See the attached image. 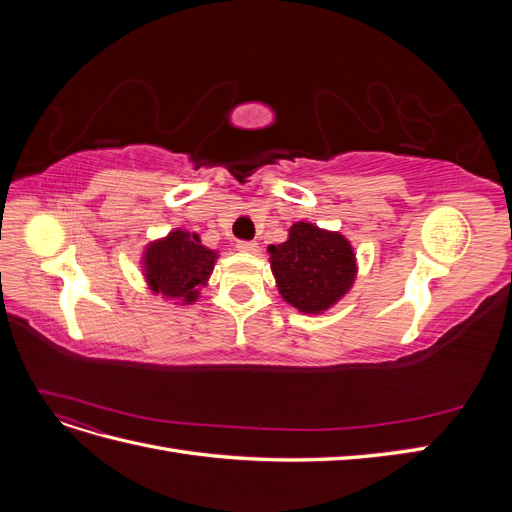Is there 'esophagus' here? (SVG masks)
Returning a JSON list of instances; mask_svg holds the SVG:
<instances>
[{
  "label": "esophagus",
  "mask_w": 512,
  "mask_h": 512,
  "mask_svg": "<svg viewBox=\"0 0 512 512\" xmlns=\"http://www.w3.org/2000/svg\"><path fill=\"white\" fill-rule=\"evenodd\" d=\"M239 252H247V254H256L258 252V243L256 241H239L237 243Z\"/></svg>",
  "instance_id": "esophagus-1"
}]
</instances>
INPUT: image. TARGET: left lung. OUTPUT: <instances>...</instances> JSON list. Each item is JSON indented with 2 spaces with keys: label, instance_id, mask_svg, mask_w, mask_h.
<instances>
[{
  "label": "left lung",
  "instance_id": "left-lung-1",
  "mask_svg": "<svg viewBox=\"0 0 512 512\" xmlns=\"http://www.w3.org/2000/svg\"><path fill=\"white\" fill-rule=\"evenodd\" d=\"M267 252L277 290L301 314H324L356 280V256L342 232L297 222Z\"/></svg>",
  "mask_w": 512,
  "mask_h": 512
}]
</instances>
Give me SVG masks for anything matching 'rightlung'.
Segmentation results:
<instances>
[{
  "label": "right lung",
  "mask_w": 512,
  "mask_h": 512,
  "mask_svg": "<svg viewBox=\"0 0 512 512\" xmlns=\"http://www.w3.org/2000/svg\"><path fill=\"white\" fill-rule=\"evenodd\" d=\"M218 252L200 243L196 232L170 230L166 237L151 241L141 258L143 277L153 294L175 305H192L207 286Z\"/></svg>",
  "instance_id": "1"
}]
</instances>
